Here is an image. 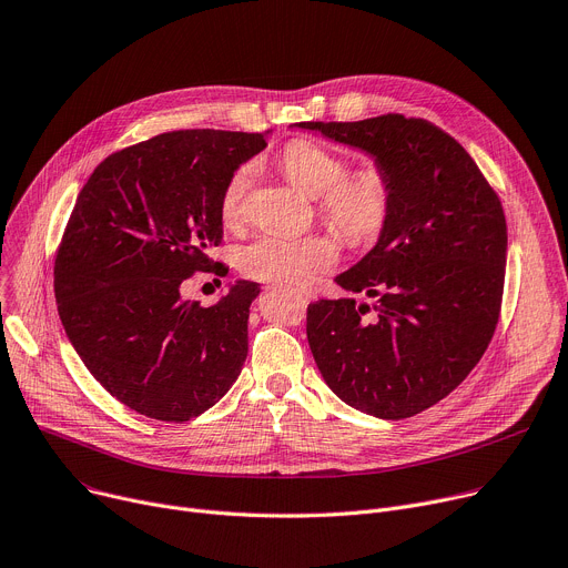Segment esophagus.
<instances>
[{"label":"esophagus","mask_w":568,"mask_h":568,"mask_svg":"<svg viewBox=\"0 0 568 568\" xmlns=\"http://www.w3.org/2000/svg\"><path fill=\"white\" fill-rule=\"evenodd\" d=\"M300 297H304V300H312L314 297V291L312 288H302V286H297V288H293Z\"/></svg>","instance_id":"1"}]
</instances>
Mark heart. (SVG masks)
Wrapping results in <instances>:
<instances>
[{
	"mask_svg": "<svg viewBox=\"0 0 568 568\" xmlns=\"http://www.w3.org/2000/svg\"><path fill=\"white\" fill-rule=\"evenodd\" d=\"M277 165L284 178L304 195L318 200V213L351 245L373 243L388 223L394 209V184L379 165H362L347 172V163L334 150L307 141H288ZM252 165H239L221 193V221L239 227L245 197L252 184ZM341 258V245L332 234H307L300 239L258 236L236 250L239 271L258 282L310 284L329 273Z\"/></svg>",
	"mask_w": 568,
	"mask_h": 568,
	"instance_id": "obj_1",
	"label": "heart"
}]
</instances>
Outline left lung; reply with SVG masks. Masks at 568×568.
Segmentation results:
<instances>
[{
  "label": "left lung",
  "instance_id": "obj_1",
  "mask_svg": "<svg viewBox=\"0 0 568 568\" xmlns=\"http://www.w3.org/2000/svg\"><path fill=\"white\" fill-rule=\"evenodd\" d=\"M359 148L394 184L377 245L336 277L355 297L307 307V338L327 386L364 414L398 420L444 400L483 359L500 318L507 223L498 193L444 129L386 113L297 122Z\"/></svg>",
  "mask_w": 568,
  "mask_h": 568
}]
</instances>
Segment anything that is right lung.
<instances>
[{"label":"right lung","instance_id":"right-lung-1","mask_svg":"<svg viewBox=\"0 0 568 568\" xmlns=\"http://www.w3.org/2000/svg\"><path fill=\"white\" fill-rule=\"evenodd\" d=\"M266 148L264 134L180 129L106 156L81 189L54 261L70 343L109 394L143 416L184 423L221 400L247 357L258 284L211 307L182 300L195 273L221 275V193Z\"/></svg>","mask_w":568,"mask_h":568}]
</instances>
